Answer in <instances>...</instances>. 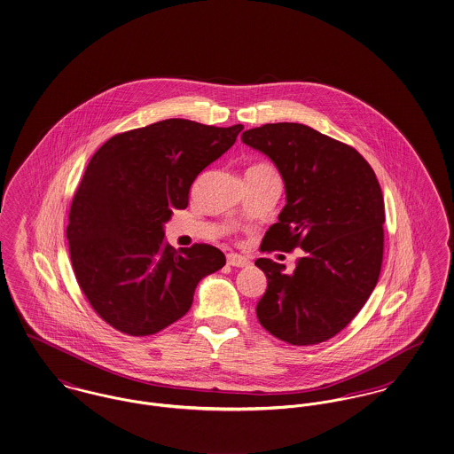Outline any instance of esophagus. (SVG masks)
<instances>
[{
	"label": "esophagus",
	"mask_w": 454,
	"mask_h": 454,
	"mask_svg": "<svg viewBox=\"0 0 454 454\" xmlns=\"http://www.w3.org/2000/svg\"><path fill=\"white\" fill-rule=\"evenodd\" d=\"M227 264L234 266V268H244V266H249L251 261L246 256H240V254H229L227 256Z\"/></svg>",
	"instance_id": "obj_1"
}]
</instances>
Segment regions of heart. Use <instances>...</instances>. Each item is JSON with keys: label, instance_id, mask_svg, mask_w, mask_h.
<instances>
[{"label": "heart", "instance_id": "obj_1", "mask_svg": "<svg viewBox=\"0 0 454 454\" xmlns=\"http://www.w3.org/2000/svg\"><path fill=\"white\" fill-rule=\"evenodd\" d=\"M254 168H266V169H271V168H268V166H264V164H259V166H254Z\"/></svg>", "mask_w": 454, "mask_h": 454}]
</instances>
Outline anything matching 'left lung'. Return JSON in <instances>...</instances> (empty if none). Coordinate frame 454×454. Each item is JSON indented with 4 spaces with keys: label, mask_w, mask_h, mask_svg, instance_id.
Masks as SVG:
<instances>
[{
    "label": "left lung",
    "mask_w": 454,
    "mask_h": 454,
    "mask_svg": "<svg viewBox=\"0 0 454 454\" xmlns=\"http://www.w3.org/2000/svg\"><path fill=\"white\" fill-rule=\"evenodd\" d=\"M242 142L273 160L286 205L262 239L264 251H303L294 273L259 257L268 279L259 324L295 346L340 333L375 290L383 259L385 205L375 171L346 144L303 123H266Z\"/></svg>",
    "instance_id": "left-lung-1"
}]
</instances>
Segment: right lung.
<instances>
[{"label": "right lung", "mask_w": 454, "mask_h": 454, "mask_svg": "<svg viewBox=\"0 0 454 454\" xmlns=\"http://www.w3.org/2000/svg\"><path fill=\"white\" fill-rule=\"evenodd\" d=\"M242 129L160 120L106 140L90 160L66 236L82 294L120 333L171 325L190 310L198 283L223 268L214 246L176 251L164 240V223L188 207L193 181Z\"/></svg>", "instance_id": "1"}]
</instances>
